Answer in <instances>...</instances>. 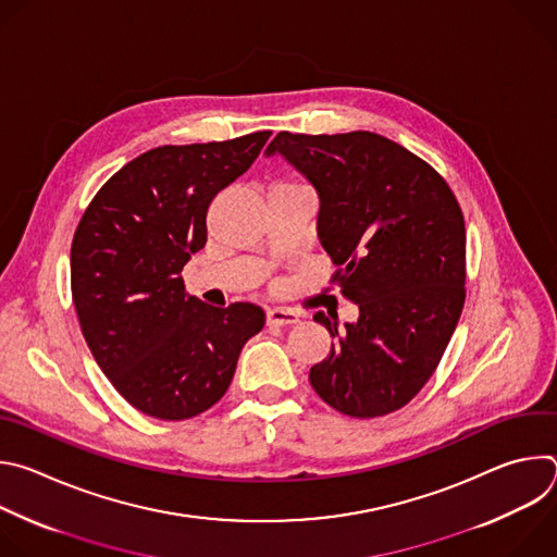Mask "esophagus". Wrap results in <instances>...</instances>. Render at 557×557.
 <instances>
[{
  "mask_svg": "<svg viewBox=\"0 0 557 557\" xmlns=\"http://www.w3.org/2000/svg\"><path fill=\"white\" fill-rule=\"evenodd\" d=\"M297 322H299V317L293 310H284V308L267 310V326H290Z\"/></svg>",
  "mask_w": 557,
  "mask_h": 557,
  "instance_id": "34e87169",
  "label": "esophagus"
}]
</instances>
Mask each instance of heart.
Returning <instances> with one entry per match:
<instances>
[{
	"mask_svg": "<svg viewBox=\"0 0 557 557\" xmlns=\"http://www.w3.org/2000/svg\"><path fill=\"white\" fill-rule=\"evenodd\" d=\"M277 185H299L297 181H282V183H277Z\"/></svg>",
	"mask_w": 557,
	"mask_h": 557,
	"instance_id": "heart-1",
	"label": "heart"
}]
</instances>
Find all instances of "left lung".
<instances>
[{
    "instance_id": "1",
    "label": "left lung",
    "mask_w": 557,
    "mask_h": 557,
    "mask_svg": "<svg viewBox=\"0 0 557 557\" xmlns=\"http://www.w3.org/2000/svg\"><path fill=\"white\" fill-rule=\"evenodd\" d=\"M280 151L320 194V240L331 282L359 306L310 368V385L337 412L374 419L408 406L430 381L465 304V218L447 181L423 158L374 132H280Z\"/></svg>"
}]
</instances>
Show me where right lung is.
<instances>
[{"mask_svg": "<svg viewBox=\"0 0 557 557\" xmlns=\"http://www.w3.org/2000/svg\"><path fill=\"white\" fill-rule=\"evenodd\" d=\"M271 132L163 145L121 168L72 237L70 286L88 348L123 399L185 421L215 406L264 310L213 308L185 290L183 267L207 243V211L243 176Z\"/></svg>", "mask_w": 557, "mask_h": 557, "instance_id": "add662e5", "label": "right lung"}]
</instances>
